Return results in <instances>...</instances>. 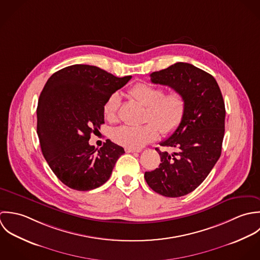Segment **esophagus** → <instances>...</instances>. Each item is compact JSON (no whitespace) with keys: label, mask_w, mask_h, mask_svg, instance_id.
<instances>
[{"label":"esophagus","mask_w":260,"mask_h":260,"mask_svg":"<svg viewBox=\"0 0 260 260\" xmlns=\"http://www.w3.org/2000/svg\"><path fill=\"white\" fill-rule=\"evenodd\" d=\"M125 152L126 153H141L142 150L141 149H129V148H126Z\"/></svg>","instance_id":"obj_1"}]
</instances>
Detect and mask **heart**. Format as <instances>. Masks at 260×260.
Here are the masks:
<instances>
[{
	"instance_id": "1",
	"label": "heart",
	"mask_w": 260,
	"mask_h": 260,
	"mask_svg": "<svg viewBox=\"0 0 260 260\" xmlns=\"http://www.w3.org/2000/svg\"><path fill=\"white\" fill-rule=\"evenodd\" d=\"M129 95L147 107L146 121L143 126L122 125L112 132V140L125 148L140 149L157 139L159 132L162 135L173 134L181 124L187 102L185 94L180 90H171L165 93L162 86L141 82L128 90ZM120 96L112 93L104 104V117L109 121L117 119Z\"/></svg>"
}]
</instances>
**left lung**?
Segmentation results:
<instances>
[{
  "label": "left lung",
  "instance_id": "left-lung-1",
  "mask_svg": "<svg viewBox=\"0 0 260 260\" xmlns=\"http://www.w3.org/2000/svg\"><path fill=\"white\" fill-rule=\"evenodd\" d=\"M151 81L185 94L187 106L180 126L159 145L173 153L156 152L158 168L145 173L148 185L165 197L177 198L194 191L221 156L225 132V104L215 78L184 62L153 72Z\"/></svg>",
  "mask_w": 260,
  "mask_h": 260
}]
</instances>
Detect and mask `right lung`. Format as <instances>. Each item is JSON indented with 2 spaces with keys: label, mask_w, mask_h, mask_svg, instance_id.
Masks as SVG:
<instances>
[{
  "label": "right lung",
  "mask_w": 260,
  "mask_h": 260,
  "mask_svg": "<svg viewBox=\"0 0 260 260\" xmlns=\"http://www.w3.org/2000/svg\"><path fill=\"white\" fill-rule=\"evenodd\" d=\"M132 76L116 77L96 66H67L47 80L38 101L37 134L42 154L67 187L89 191L109 179L123 148L88 141L104 122V104Z\"/></svg>",
  "instance_id": "1"
}]
</instances>
